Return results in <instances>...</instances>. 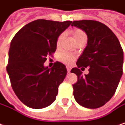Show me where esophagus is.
Instances as JSON below:
<instances>
[{
	"label": "esophagus",
	"instance_id": "esophagus-1",
	"mask_svg": "<svg viewBox=\"0 0 125 125\" xmlns=\"http://www.w3.org/2000/svg\"><path fill=\"white\" fill-rule=\"evenodd\" d=\"M66 68H67V71H68V73H69V72L71 71V66H68V65H67V66H66Z\"/></svg>",
	"mask_w": 125,
	"mask_h": 125
}]
</instances>
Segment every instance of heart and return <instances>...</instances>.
Returning a JSON list of instances; mask_svg holds the SVG:
<instances>
[{
  "instance_id": "obj_1",
  "label": "heart",
  "mask_w": 125,
  "mask_h": 125,
  "mask_svg": "<svg viewBox=\"0 0 125 125\" xmlns=\"http://www.w3.org/2000/svg\"><path fill=\"white\" fill-rule=\"evenodd\" d=\"M72 33H73V38H74L75 41H76V40H78V39H79V38H81L86 37L85 32L83 31L80 30V29H74V30L73 31V32H72ZM63 37H64V34H63V33L60 34V35L58 36V38H57V46H59L60 45V43H61L62 39H63ZM59 59H60L62 62H65V63H67V64H69V63H71V62L73 60L74 57H73L72 54H69V53H67V52H62V53L60 54V55H59Z\"/></svg>"
}]
</instances>
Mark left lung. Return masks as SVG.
Instances as JSON below:
<instances>
[{
  "mask_svg": "<svg viewBox=\"0 0 125 125\" xmlns=\"http://www.w3.org/2000/svg\"><path fill=\"white\" fill-rule=\"evenodd\" d=\"M71 25L84 31L88 38L78 67L71 71L78 77L73 84L74 98L83 107L100 108L113 97L122 76V48L115 34L100 22L73 21ZM81 67H90L89 73L83 76Z\"/></svg>",
  "mask_w": 125,
  "mask_h": 125,
  "instance_id": "8db88e82",
  "label": "left lung"
}]
</instances>
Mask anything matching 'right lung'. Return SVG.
I'll return each instance as SVG.
<instances>
[{"mask_svg": "<svg viewBox=\"0 0 125 125\" xmlns=\"http://www.w3.org/2000/svg\"><path fill=\"white\" fill-rule=\"evenodd\" d=\"M71 22L37 20L25 25L11 40L6 71L14 92L25 105L39 109L55 100L67 69L60 62L51 68L43 64L55 52L58 36Z\"/></svg>", "mask_w": 125, "mask_h": 125, "instance_id": "add662e5", "label": "right lung"}]
</instances>
